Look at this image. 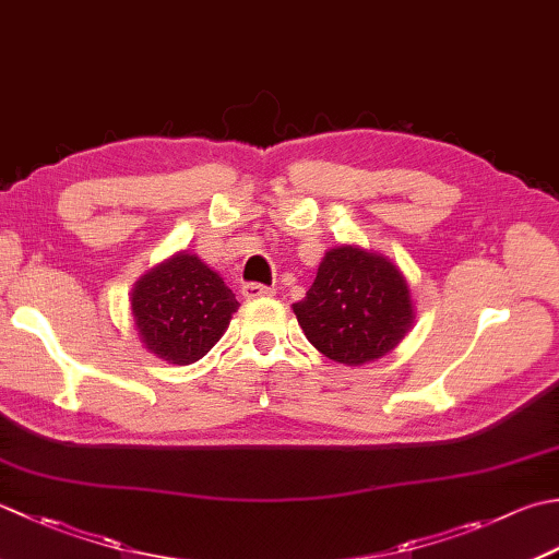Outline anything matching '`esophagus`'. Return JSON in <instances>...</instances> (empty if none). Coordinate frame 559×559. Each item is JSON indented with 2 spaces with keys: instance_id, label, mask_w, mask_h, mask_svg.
<instances>
[{
  "instance_id": "34e87169",
  "label": "esophagus",
  "mask_w": 559,
  "mask_h": 559,
  "mask_svg": "<svg viewBox=\"0 0 559 559\" xmlns=\"http://www.w3.org/2000/svg\"><path fill=\"white\" fill-rule=\"evenodd\" d=\"M271 286H261V283H245L242 286V295L247 300H254V298H266V295H273Z\"/></svg>"
}]
</instances>
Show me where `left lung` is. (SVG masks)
<instances>
[{"label": "left lung", "instance_id": "1", "mask_svg": "<svg viewBox=\"0 0 559 559\" xmlns=\"http://www.w3.org/2000/svg\"><path fill=\"white\" fill-rule=\"evenodd\" d=\"M293 312L317 352L346 366L392 352L414 317L400 269L358 247L326 251L308 295L293 305Z\"/></svg>", "mask_w": 559, "mask_h": 559}]
</instances>
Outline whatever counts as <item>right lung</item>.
<instances>
[{"label":"right lung","instance_id":"right-lung-1","mask_svg":"<svg viewBox=\"0 0 559 559\" xmlns=\"http://www.w3.org/2000/svg\"><path fill=\"white\" fill-rule=\"evenodd\" d=\"M237 305L225 281L186 251L150 271L133 290L140 342L177 366L211 352Z\"/></svg>","mask_w":559,"mask_h":559}]
</instances>
